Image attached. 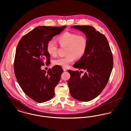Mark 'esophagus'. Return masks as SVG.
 <instances>
[{
	"instance_id": "esophagus-1",
	"label": "esophagus",
	"mask_w": 131,
	"mask_h": 131,
	"mask_svg": "<svg viewBox=\"0 0 131 131\" xmlns=\"http://www.w3.org/2000/svg\"><path fill=\"white\" fill-rule=\"evenodd\" d=\"M63 71H67V69L66 68H63Z\"/></svg>"
}]
</instances>
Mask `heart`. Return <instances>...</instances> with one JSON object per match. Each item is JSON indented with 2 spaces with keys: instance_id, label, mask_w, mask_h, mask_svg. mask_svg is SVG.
Returning a JSON list of instances; mask_svg holds the SVG:
<instances>
[{
  "instance_id": "b5f03b06",
  "label": "heart",
  "mask_w": 131,
  "mask_h": 131,
  "mask_svg": "<svg viewBox=\"0 0 131 131\" xmlns=\"http://www.w3.org/2000/svg\"><path fill=\"white\" fill-rule=\"evenodd\" d=\"M57 40L59 44L63 46H67L66 51V56L59 57L53 61L54 65L67 67L74 62L75 58L79 59L84 56L88 47V39L84 35L66 32L60 35ZM58 46L53 40H50L47 45V50L51 56H56Z\"/></svg>"
}]
</instances>
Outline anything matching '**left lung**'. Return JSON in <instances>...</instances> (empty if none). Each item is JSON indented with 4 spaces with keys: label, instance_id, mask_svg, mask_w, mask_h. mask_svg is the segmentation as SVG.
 Instances as JSON below:
<instances>
[{
    "label": "left lung",
    "instance_id": "obj_1",
    "mask_svg": "<svg viewBox=\"0 0 131 131\" xmlns=\"http://www.w3.org/2000/svg\"><path fill=\"white\" fill-rule=\"evenodd\" d=\"M82 31L88 39V47L84 56L74 64V67L85 71H72L68 81L73 98L82 102L93 100L105 88L113 68L112 52L105 36L89 25L71 27Z\"/></svg>",
    "mask_w": 131,
    "mask_h": 131
}]
</instances>
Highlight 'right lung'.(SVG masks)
Returning a JSON list of instances; mask_svg holds the SVG:
<instances>
[{"mask_svg": "<svg viewBox=\"0 0 131 131\" xmlns=\"http://www.w3.org/2000/svg\"><path fill=\"white\" fill-rule=\"evenodd\" d=\"M66 26H39L21 38L16 50L14 72L19 86L26 95L38 103H44L54 96V88L63 72L56 65L47 72L41 70L46 59L50 63L47 45Z\"/></svg>", "mask_w": 131, "mask_h": 131, "instance_id": "right-lung-1", "label": "right lung"}]
</instances>
